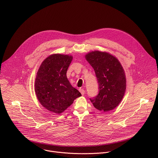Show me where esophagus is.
I'll return each instance as SVG.
<instances>
[{
    "instance_id": "1",
    "label": "esophagus",
    "mask_w": 158,
    "mask_h": 158,
    "mask_svg": "<svg viewBox=\"0 0 158 158\" xmlns=\"http://www.w3.org/2000/svg\"><path fill=\"white\" fill-rule=\"evenodd\" d=\"M79 92L81 93V94H82V95H84L85 94V90H84L83 89H82V88H80V89H79Z\"/></svg>"
}]
</instances>
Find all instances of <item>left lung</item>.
Masks as SVG:
<instances>
[{
	"mask_svg": "<svg viewBox=\"0 0 158 158\" xmlns=\"http://www.w3.org/2000/svg\"><path fill=\"white\" fill-rule=\"evenodd\" d=\"M85 58L94 69L99 86L98 95L90 99L94 107L102 112L114 110L123 98L127 87L120 62L110 52L98 50L87 52Z\"/></svg>",
	"mask_w": 158,
	"mask_h": 158,
	"instance_id": "obj_1",
	"label": "left lung"
}]
</instances>
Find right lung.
<instances>
[{"label": "right lung", "instance_id": "obj_1", "mask_svg": "<svg viewBox=\"0 0 158 158\" xmlns=\"http://www.w3.org/2000/svg\"><path fill=\"white\" fill-rule=\"evenodd\" d=\"M73 58L69 55L52 54L43 60L36 75L35 92L39 102L49 112L58 115L81 96L66 76Z\"/></svg>", "mask_w": 158, "mask_h": 158}]
</instances>
